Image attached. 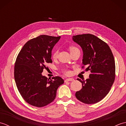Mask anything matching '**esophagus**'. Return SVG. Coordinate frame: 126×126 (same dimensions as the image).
Returning a JSON list of instances; mask_svg holds the SVG:
<instances>
[{
    "instance_id": "esophagus-1",
    "label": "esophagus",
    "mask_w": 126,
    "mask_h": 126,
    "mask_svg": "<svg viewBox=\"0 0 126 126\" xmlns=\"http://www.w3.org/2000/svg\"><path fill=\"white\" fill-rule=\"evenodd\" d=\"M74 80V79L72 78H70V79H67L65 80V82H69V81H73Z\"/></svg>"
}]
</instances>
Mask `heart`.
Instances as JSON below:
<instances>
[{"label": "heart", "mask_w": 126, "mask_h": 126, "mask_svg": "<svg viewBox=\"0 0 126 126\" xmlns=\"http://www.w3.org/2000/svg\"><path fill=\"white\" fill-rule=\"evenodd\" d=\"M69 49H70V52H71V51H74L75 50H76V49H78L76 48V47H69ZM58 54V50L57 49L54 50V51H53V53H52V57L53 58H56L57 57ZM64 73L66 75H69V74H70V72L68 71V70H64Z\"/></svg>", "instance_id": "heart-1"}]
</instances>
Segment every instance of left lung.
<instances>
[{"instance_id": "1", "label": "left lung", "mask_w": 126, "mask_h": 126, "mask_svg": "<svg viewBox=\"0 0 126 126\" xmlns=\"http://www.w3.org/2000/svg\"><path fill=\"white\" fill-rule=\"evenodd\" d=\"M73 41L83 51L82 64L90 70L89 79L85 81L77 79L82 83V88L75 94L82 102L94 104L108 94L115 76V64L114 56L108 44L92 34L73 36Z\"/></svg>"}]
</instances>
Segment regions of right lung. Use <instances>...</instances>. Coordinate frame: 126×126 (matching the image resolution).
<instances>
[{
    "label": "right lung",
    "mask_w": 126,
    "mask_h": 126,
    "mask_svg": "<svg viewBox=\"0 0 126 126\" xmlns=\"http://www.w3.org/2000/svg\"><path fill=\"white\" fill-rule=\"evenodd\" d=\"M61 36L41 35L25 43L17 56L14 75L16 85L26 102L42 107L55 100L58 88L64 83L61 77L52 79L42 75L52 63L51 51Z\"/></svg>",
    "instance_id": "obj_1"
}]
</instances>
